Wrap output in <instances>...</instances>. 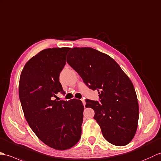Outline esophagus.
Segmentation results:
<instances>
[{"label": "esophagus", "mask_w": 161, "mask_h": 161, "mask_svg": "<svg viewBox=\"0 0 161 161\" xmlns=\"http://www.w3.org/2000/svg\"><path fill=\"white\" fill-rule=\"evenodd\" d=\"M81 100V101H82V103H83V105L85 106V99L84 98H82V99H80Z\"/></svg>", "instance_id": "34e87169"}]
</instances>
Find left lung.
<instances>
[{"label":"left lung","mask_w":161,"mask_h":161,"mask_svg":"<svg viewBox=\"0 0 161 161\" xmlns=\"http://www.w3.org/2000/svg\"><path fill=\"white\" fill-rule=\"evenodd\" d=\"M67 63L85 84L98 92L99 101L86 99V108L94 110V119L111 144L127 145L136 131L138 103L131 81L115 60L91 47H74Z\"/></svg>","instance_id":"obj_1"}]
</instances>
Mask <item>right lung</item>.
<instances>
[{
  "label": "right lung",
  "instance_id": "add662e5",
  "mask_svg": "<svg viewBox=\"0 0 161 161\" xmlns=\"http://www.w3.org/2000/svg\"><path fill=\"white\" fill-rule=\"evenodd\" d=\"M70 48L46 49L28 61L21 72L19 98L25 117L37 137L49 147L65 150L81 136L84 107L81 101L53 100L65 94L59 81Z\"/></svg>",
  "mask_w": 161,
  "mask_h": 161
}]
</instances>
